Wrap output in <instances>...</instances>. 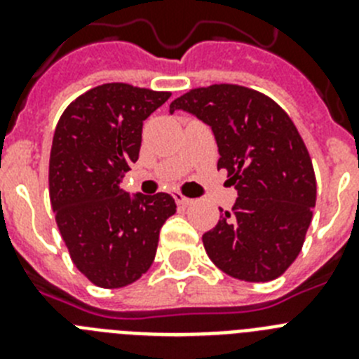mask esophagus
Instances as JSON below:
<instances>
[{
    "mask_svg": "<svg viewBox=\"0 0 359 359\" xmlns=\"http://www.w3.org/2000/svg\"><path fill=\"white\" fill-rule=\"evenodd\" d=\"M174 199H176V203L180 205V207H187V205H190V203H192V199L185 198V196L180 194V192H176V194H174Z\"/></svg>",
    "mask_w": 359,
    "mask_h": 359,
    "instance_id": "1",
    "label": "esophagus"
}]
</instances>
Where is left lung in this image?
I'll use <instances>...</instances> for the list:
<instances>
[{
  "instance_id": "8db88e82",
  "label": "left lung",
  "mask_w": 359,
  "mask_h": 359,
  "mask_svg": "<svg viewBox=\"0 0 359 359\" xmlns=\"http://www.w3.org/2000/svg\"><path fill=\"white\" fill-rule=\"evenodd\" d=\"M177 109L212 129L217 169L237 190L231 212L203 233L210 261L239 280L280 277L302 250L316 203L315 170L294 123L271 98L236 84L189 91L170 104V113Z\"/></svg>"
}]
</instances>
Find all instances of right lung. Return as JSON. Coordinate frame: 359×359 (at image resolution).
<instances>
[{
    "instance_id": "right-lung-1",
    "label": "right lung",
    "mask_w": 359,
    "mask_h": 359,
    "mask_svg": "<svg viewBox=\"0 0 359 359\" xmlns=\"http://www.w3.org/2000/svg\"><path fill=\"white\" fill-rule=\"evenodd\" d=\"M167 91L111 82L65 109L50 152V201L73 264L98 287L138 280L156 255L172 196L129 194L123 174L138 160L144 120Z\"/></svg>"
}]
</instances>
